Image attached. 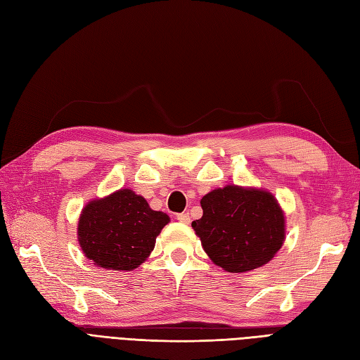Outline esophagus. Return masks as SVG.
<instances>
[{"label":"esophagus","mask_w":360,"mask_h":360,"mask_svg":"<svg viewBox=\"0 0 360 360\" xmlns=\"http://www.w3.org/2000/svg\"><path fill=\"white\" fill-rule=\"evenodd\" d=\"M177 221H180L183 224H191V216H189V213H179Z\"/></svg>","instance_id":"esophagus-1"}]
</instances>
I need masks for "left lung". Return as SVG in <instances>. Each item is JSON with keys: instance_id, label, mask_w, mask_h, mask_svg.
<instances>
[{"instance_id": "left-lung-1", "label": "left lung", "mask_w": 360, "mask_h": 360, "mask_svg": "<svg viewBox=\"0 0 360 360\" xmlns=\"http://www.w3.org/2000/svg\"><path fill=\"white\" fill-rule=\"evenodd\" d=\"M192 222L216 266L233 274L267 264L284 243L285 221L274 195L238 186L214 189L201 200Z\"/></svg>"}]
</instances>
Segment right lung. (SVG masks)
<instances>
[{
	"mask_svg": "<svg viewBox=\"0 0 360 360\" xmlns=\"http://www.w3.org/2000/svg\"><path fill=\"white\" fill-rule=\"evenodd\" d=\"M169 217L150 209L130 189H122L85 207L78 224L86 258L103 269L132 270L147 259Z\"/></svg>",
	"mask_w": 360,
	"mask_h": 360,
	"instance_id": "1",
	"label": "right lung"
}]
</instances>
